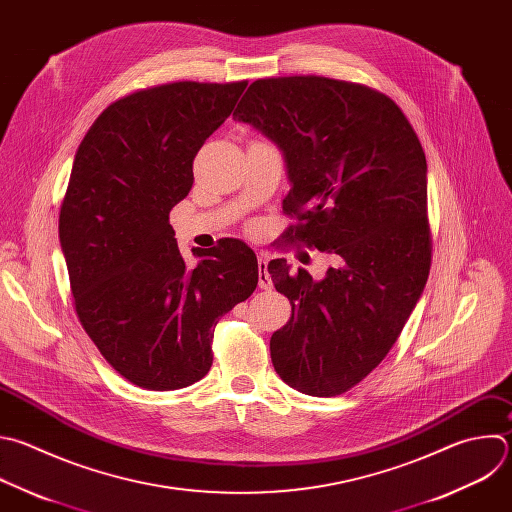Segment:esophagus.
Here are the masks:
<instances>
[{"label":"esophagus","mask_w":512,"mask_h":512,"mask_svg":"<svg viewBox=\"0 0 512 512\" xmlns=\"http://www.w3.org/2000/svg\"><path fill=\"white\" fill-rule=\"evenodd\" d=\"M259 287L261 289H273V281L267 273V257L259 255Z\"/></svg>","instance_id":"obj_1"}]
</instances>
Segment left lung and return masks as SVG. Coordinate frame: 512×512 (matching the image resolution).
<instances>
[{
  "label": "left lung",
  "instance_id": "obj_1",
  "mask_svg": "<svg viewBox=\"0 0 512 512\" xmlns=\"http://www.w3.org/2000/svg\"><path fill=\"white\" fill-rule=\"evenodd\" d=\"M233 118L285 156L283 211L297 219L285 235L333 259L319 281L287 259L267 265L291 303L273 368L297 392L339 396L392 350L430 273L422 144L386 94L323 76L257 80Z\"/></svg>",
  "mask_w": 512,
  "mask_h": 512
}]
</instances>
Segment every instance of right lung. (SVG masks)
Segmentation results:
<instances>
[{
  "label": "right lung",
  "mask_w": 512,
  "mask_h": 512,
  "mask_svg": "<svg viewBox=\"0 0 512 512\" xmlns=\"http://www.w3.org/2000/svg\"><path fill=\"white\" fill-rule=\"evenodd\" d=\"M247 82H175L110 104L80 142L60 209L78 319L104 360L146 390L207 376L221 315L257 287L251 247L221 239L189 267L168 213L193 187V160Z\"/></svg>",
  "instance_id": "obj_1"
}]
</instances>
